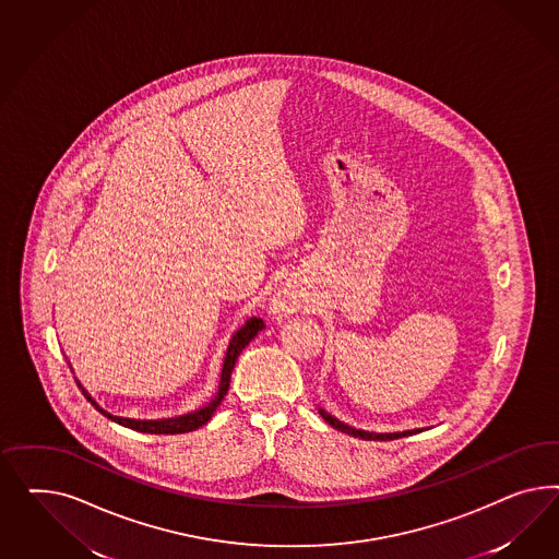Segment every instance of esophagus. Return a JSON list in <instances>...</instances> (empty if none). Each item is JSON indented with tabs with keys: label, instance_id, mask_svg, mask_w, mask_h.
Masks as SVG:
<instances>
[{
	"label": "esophagus",
	"instance_id": "34e87169",
	"mask_svg": "<svg viewBox=\"0 0 559 559\" xmlns=\"http://www.w3.org/2000/svg\"><path fill=\"white\" fill-rule=\"evenodd\" d=\"M305 305L301 288L295 285H285L274 297H272L271 311L274 318H287L297 313Z\"/></svg>",
	"mask_w": 559,
	"mask_h": 559
}]
</instances>
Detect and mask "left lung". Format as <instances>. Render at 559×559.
<instances>
[{
	"label": "left lung",
	"mask_w": 559,
	"mask_h": 559,
	"mask_svg": "<svg viewBox=\"0 0 559 559\" xmlns=\"http://www.w3.org/2000/svg\"><path fill=\"white\" fill-rule=\"evenodd\" d=\"M320 412V416H322L325 423L330 424L332 428H336L340 432H346V435H350V437H355V439L362 440H393V439H402V437H409V435H416V432H423V428H414V430H404V432H369V430H360V428H355V426H350V424L342 423L338 420L336 416H332V414H328L323 407L318 409Z\"/></svg>",
	"instance_id": "obj_1"
}]
</instances>
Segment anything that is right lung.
<instances>
[{"label":"right lung","instance_id":"add662e5","mask_svg":"<svg viewBox=\"0 0 559 559\" xmlns=\"http://www.w3.org/2000/svg\"><path fill=\"white\" fill-rule=\"evenodd\" d=\"M264 330V322L260 318H250L248 322L243 323L237 332H234V336L229 340V346H227V353L223 358V369H221L219 377V390L213 395V400L209 404H204L203 407L194 409V412H188L182 416H174V418H162V420H135V418H122V416H112L110 412H106L104 407L98 406V402L85 391L84 385L78 381V388L84 393L85 400L96 407L100 412L102 416H106L108 420L120 424L124 428H131L136 432H145V435H185V432H192L197 430L199 426L209 423L211 416L215 414V409L219 407L225 393L229 390V381H231V371L236 367L237 356L239 353L258 336V332Z\"/></svg>","mask_w":559,"mask_h":559}]
</instances>
